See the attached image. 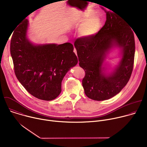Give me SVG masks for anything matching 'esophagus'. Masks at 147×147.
I'll use <instances>...</instances> for the list:
<instances>
[{"instance_id": "esophagus-1", "label": "esophagus", "mask_w": 147, "mask_h": 147, "mask_svg": "<svg viewBox=\"0 0 147 147\" xmlns=\"http://www.w3.org/2000/svg\"><path fill=\"white\" fill-rule=\"evenodd\" d=\"M74 52L76 53V55H77V51H76V48L74 47Z\"/></svg>"}]
</instances>
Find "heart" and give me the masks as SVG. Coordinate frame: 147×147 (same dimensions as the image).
Segmentation results:
<instances>
[{"mask_svg": "<svg viewBox=\"0 0 147 147\" xmlns=\"http://www.w3.org/2000/svg\"><path fill=\"white\" fill-rule=\"evenodd\" d=\"M101 26L100 18L98 16H93L88 18L80 28V34L84 37H90L95 34Z\"/></svg>", "mask_w": 147, "mask_h": 147, "instance_id": "heart-1", "label": "heart"}]
</instances>
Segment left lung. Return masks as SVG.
I'll list each match as a JSON object with an SVG mask.
<instances>
[{
    "mask_svg": "<svg viewBox=\"0 0 147 147\" xmlns=\"http://www.w3.org/2000/svg\"><path fill=\"white\" fill-rule=\"evenodd\" d=\"M105 11L107 20L101 29L92 36L77 39L74 42L79 65L86 73L82 87L86 95L95 100H107L119 93L129 81L134 66L133 31L115 12ZM114 45L122 48V59L115 71L106 76L102 72V63Z\"/></svg>",
    "mask_w": 147,
    "mask_h": 147,
    "instance_id": "obj_1",
    "label": "left lung"
}]
</instances>
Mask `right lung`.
<instances>
[{
    "instance_id": "1",
    "label": "right lung",
    "mask_w": 147,
    "mask_h": 147,
    "mask_svg": "<svg viewBox=\"0 0 147 147\" xmlns=\"http://www.w3.org/2000/svg\"><path fill=\"white\" fill-rule=\"evenodd\" d=\"M28 22L25 18L17 26L10 41V53L15 74L22 86L35 98L51 100L61 92L63 78L78 59L73 45H34L26 33Z\"/></svg>"
}]
</instances>
